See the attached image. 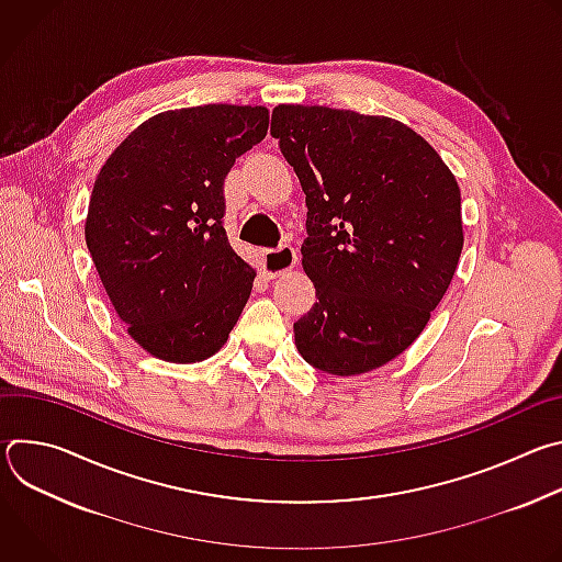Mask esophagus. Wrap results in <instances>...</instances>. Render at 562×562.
I'll use <instances>...</instances> for the list:
<instances>
[{
	"label": "esophagus",
	"instance_id": "obj_1",
	"mask_svg": "<svg viewBox=\"0 0 562 562\" xmlns=\"http://www.w3.org/2000/svg\"><path fill=\"white\" fill-rule=\"evenodd\" d=\"M260 256H262V262H265V276L267 278H278V276L291 271L297 262V254L289 245H282L278 249H265Z\"/></svg>",
	"mask_w": 562,
	"mask_h": 562
}]
</instances>
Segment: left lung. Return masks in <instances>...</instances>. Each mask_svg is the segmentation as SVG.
<instances>
[{
    "instance_id": "obj_1",
    "label": "left lung",
    "mask_w": 562,
    "mask_h": 562,
    "mask_svg": "<svg viewBox=\"0 0 562 562\" xmlns=\"http://www.w3.org/2000/svg\"><path fill=\"white\" fill-rule=\"evenodd\" d=\"M271 135L306 195L304 273L317 302L293 325L300 356L358 375L427 327L462 251L460 189L442 157L391 117L280 104Z\"/></svg>"
}]
</instances>
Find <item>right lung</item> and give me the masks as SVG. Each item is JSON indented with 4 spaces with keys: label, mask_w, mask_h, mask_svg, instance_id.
I'll list each match as a JSON object with an SVG mask.
<instances>
[{
    "label": "right lung",
    "mask_w": 562,
    "mask_h": 562,
    "mask_svg": "<svg viewBox=\"0 0 562 562\" xmlns=\"http://www.w3.org/2000/svg\"><path fill=\"white\" fill-rule=\"evenodd\" d=\"M267 128L265 106L159 113L95 180L87 247L128 336L159 360L211 358L251 295L256 271L222 226L224 178Z\"/></svg>",
    "instance_id": "obj_1"
}]
</instances>
